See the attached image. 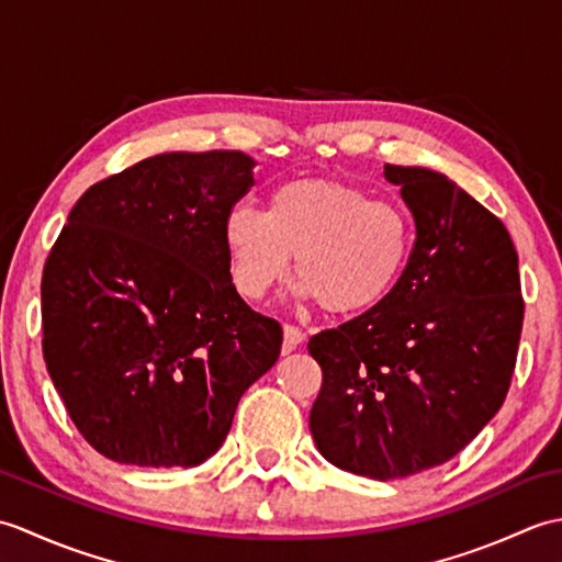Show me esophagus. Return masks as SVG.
Segmentation results:
<instances>
[{"label": "esophagus", "instance_id": "34e87169", "mask_svg": "<svg viewBox=\"0 0 562 562\" xmlns=\"http://www.w3.org/2000/svg\"><path fill=\"white\" fill-rule=\"evenodd\" d=\"M306 340V333L296 326H284V340H282V352L290 355L292 350L300 348V345Z\"/></svg>", "mask_w": 562, "mask_h": 562}]
</instances>
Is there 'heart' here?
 Listing matches in <instances>:
<instances>
[{"mask_svg": "<svg viewBox=\"0 0 562 562\" xmlns=\"http://www.w3.org/2000/svg\"><path fill=\"white\" fill-rule=\"evenodd\" d=\"M222 241L236 290L248 300L288 280L296 256V294L333 316H357L396 292L413 258L415 226L396 202L302 178L274 188L268 212L232 207Z\"/></svg>", "mask_w": 562, "mask_h": 562, "instance_id": "b5f03b06", "label": "heart"}]
</instances>
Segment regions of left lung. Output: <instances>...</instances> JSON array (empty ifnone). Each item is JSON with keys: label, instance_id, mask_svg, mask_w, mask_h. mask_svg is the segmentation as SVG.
Returning a JSON list of instances; mask_svg holds the SVG:
<instances>
[{"label": "left lung", "instance_id": "obj_1", "mask_svg": "<svg viewBox=\"0 0 562 562\" xmlns=\"http://www.w3.org/2000/svg\"><path fill=\"white\" fill-rule=\"evenodd\" d=\"M415 222L389 300L308 340L324 369L308 427L342 471L393 481L449 461L505 403L524 321L519 258L493 212L445 173L384 166Z\"/></svg>", "mask_w": 562, "mask_h": 562}]
</instances>
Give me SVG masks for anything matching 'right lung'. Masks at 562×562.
Listing matches in <instances>:
<instances>
[{
	"instance_id": "obj_1",
	"label": "right lung",
	"mask_w": 562,
	"mask_h": 562,
	"mask_svg": "<svg viewBox=\"0 0 562 562\" xmlns=\"http://www.w3.org/2000/svg\"><path fill=\"white\" fill-rule=\"evenodd\" d=\"M244 151H166L91 186L45 260L43 355L89 445L117 463L200 465L282 328L238 296L222 222Z\"/></svg>"
}]
</instances>
